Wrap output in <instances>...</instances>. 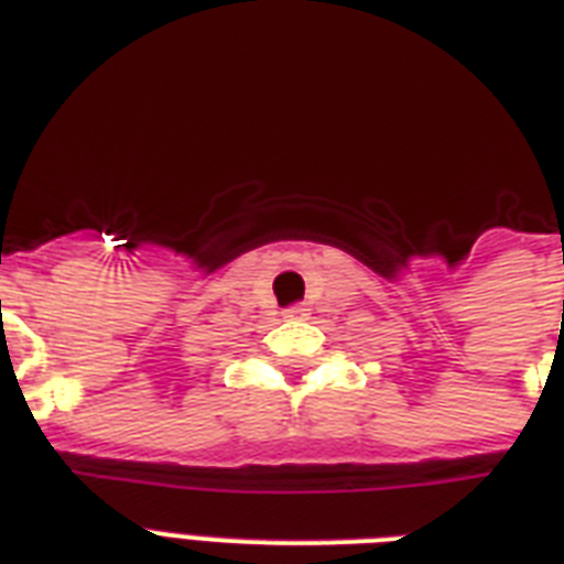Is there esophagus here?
<instances>
[{
    "mask_svg": "<svg viewBox=\"0 0 564 564\" xmlns=\"http://www.w3.org/2000/svg\"><path fill=\"white\" fill-rule=\"evenodd\" d=\"M301 316H307V313H304V307H301V304H292V307L286 310V318H301Z\"/></svg>",
    "mask_w": 564,
    "mask_h": 564,
    "instance_id": "1",
    "label": "esophagus"
}]
</instances>
